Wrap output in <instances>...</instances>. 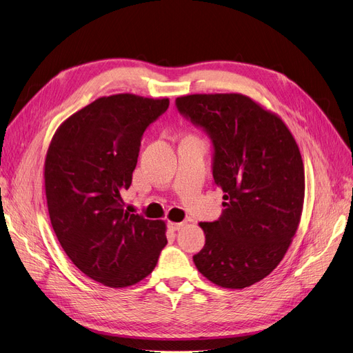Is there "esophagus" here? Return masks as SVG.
Segmentation results:
<instances>
[{
	"label": "esophagus",
	"instance_id": "34e87169",
	"mask_svg": "<svg viewBox=\"0 0 353 353\" xmlns=\"http://www.w3.org/2000/svg\"><path fill=\"white\" fill-rule=\"evenodd\" d=\"M183 226H184V223H176V221H169V223H167V228H169L173 232L180 230Z\"/></svg>",
	"mask_w": 353,
	"mask_h": 353
}]
</instances>
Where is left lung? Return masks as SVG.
<instances>
[{
	"instance_id": "left-lung-1",
	"label": "left lung",
	"mask_w": 353,
	"mask_h": 353,
	"mask_svg": "<svg viewBox=\"0 0 353 353\" xmlns=\"http://www.w3.org/2000/svg\"><path fill=\"white\" fill-rule=\"evenodd\" d=\"M177 110L213 141V179L223 214L199 223L206 243L193 256L212 283L243 289L281 263L301 223L305 169L283 120L237 92L176 99Z\"/></svg>"
}]
</instances>
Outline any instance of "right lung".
Returning a JSON list of instances; mask_svg holds the SVG:
<instances>
[{
  "label": "right lung",
  "mask_w": 353,
  "mask_h": 353,
  "mask_svg": "<svg viewBox=\"0 0 353 353\" xmlns=\"http://www.w3.org/2000/svg\"><path fill=\"white\" fill-rule=\"evenodd\" d=\"M169 99L100 97L54 133L44 163L46 197L55 236L92 281L127 288L143 281L167 245L165 223L130 214L121 193L132 184L145 128Z\"/></svg>",
  "instance_id": "right-lung-1"
}]
</instances>
